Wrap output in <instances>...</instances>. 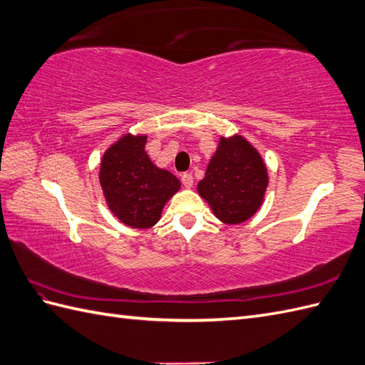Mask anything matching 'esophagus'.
I'll return each instance as SVG.
<instances>
[{
    "mask_svg": "<svg viewBox=\"0 0 365 365\" xmlns=\"http://www.w3.org/2000/svg\"><path fill=\"white\" fill-rule=\"evenodd\" d=\"M182 183L185 185V188H191V186L194 185L192 174H190V173H183V174H182Z\"/></svg>",
    "mask_w": 365,
    "mask_h": 365,
    "instance_id": "esophagus-1",
    "label": "esophagus"
}]
</instances>
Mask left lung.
<instances>
[{
  "label": "left lung",
  "instance_id": "obj_1",
  "mask_svg": "<svg viewBox=\"0 0 365 365\" xmlns=\"http://www.w3.org/2000/svg\"><path fill=\"white\" fill-rule=\"evenodd\" d=\"M267 188V169L242 137L221 138L197 191L219 221L241 224L257 213Z\"/></svg>",
  "mask_w": 365,
  "mask_h": 365
}]
</instances>
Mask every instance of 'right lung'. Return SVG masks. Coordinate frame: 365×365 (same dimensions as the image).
<instances>
[{
    "label": "right lung",
    "mask_w": 365,
    "mask_h": 365,
    "mask_svg": "<svg viewBox=\"0 0 365 365\" xmlns=\"http://www.w3.org/2000/svg\"><path fill=\"white\" fill-rule=\"evenodd\" d=\"M146 140L124 135L104 154L99 173L108 208L133 228L157 224L165 203L180 188L175 175L150 162L144 150Z\"/></svg>",
    "instance_id": "1"
}]
</instances>
